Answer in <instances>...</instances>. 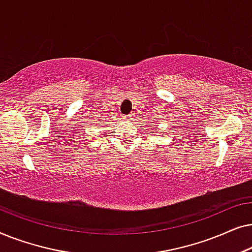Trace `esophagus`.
I'll use <instances>...</instances> for the list:
<instances>
[{
	"label": "esophagus",
	"instance_id": "1",
	"mask_svg": "<svg viewBox=\"0 0 252 252\" xmlns=\"http://www.w3.org/2000/svg\"><path fill=\"white\" fill-rule=\"evenodd\" d=\"M132 117H133V115H129V116H127L126 118H127V119H132Z\"/></svg>",
	"mask_w": 252,
	"mask_h": 252
}]
</instances>
